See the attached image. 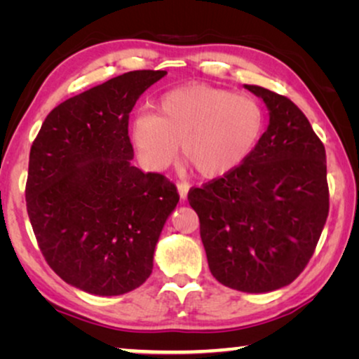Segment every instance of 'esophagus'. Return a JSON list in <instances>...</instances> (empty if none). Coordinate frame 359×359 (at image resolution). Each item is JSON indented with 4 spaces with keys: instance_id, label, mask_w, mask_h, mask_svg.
Segmentation results:
<instances>
[{
    "instance_id": "obj_1",
    "label": "esophagus",
    "mask_w": 359,
    "mask_h": 359,
    "mask_svg": "<svg viewBox=\"0 0 359 359\" xmlns=\"http://www.w3.org/2000/svg\"><path fill=\"white\" fill-rule=\"evenodd\" d=\"M176 188H178V194L181 201H184L188 198V193H189V183H186V181H178L176 183Z\"/></svg>"
}]
</instances>
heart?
<instances>
[{
	"label": "heart",
	"instance_id": "heart-1",
	"mask_svg": "<svg viewBox=\"0 0 359 359\" xmlns=\"http://www.w3.org/2000/svg\"><path fill=\"white\" fill-rule=\"evenodd\" d=\"M264 126L262 106L243 93L183 86L165 93L156 112H140L130 124L132 144L150 168L165 170L178 156L204 178H220L242 166Z\"/></svg>",
	"mask_w": 359,
	"mask_h": 359
}]
</instances>
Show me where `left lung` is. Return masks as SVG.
<instances>
[{
  "instance_id": "left-lung-1",
  "label": "left lung",
  "mask_w": 359,
  "mask_h": 359,
  "mask_svg": "<svg viewBox=\"0 0 359 359\" xmlns=\"http://www.w3.org/2000/svg\"><path fill=\"white\" fill-rule=\"evenodd\" d=\"M266 130L247 161L188 201L199 215L212 276L242 292L291 284L313 255L328 215L325 147L291 100L257 85Z\"/></svg>"
}]
</instances>
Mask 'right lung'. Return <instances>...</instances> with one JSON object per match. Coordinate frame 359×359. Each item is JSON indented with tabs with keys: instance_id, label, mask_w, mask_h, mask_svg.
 <instances>
[{
	"instance_id": "right-lung-1",
	"label": "right lung",
	"mask_w": 359,
	"mask_h": 359,
	"mask_svg": "<svg viewBox=\"0 0 359 359\" xmlns=\"http://www.w3.org/2000/svg\"><path fill=\"white\" fill-rule=\"evenodd\" d=\"M166 72L137 70L63 101L29 155L26 203L41 252L70 286L121 296L154 269L155 247L178 204L163 175L132 165L129 114Z\"/></svg>"
}]
</instances>
